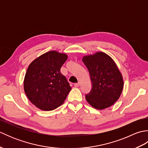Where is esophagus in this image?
Returning <instances> with one entry per match:
<instances>
[{
	"instance_id": "1",
	"label": "esophagus",
	"mask_w": 148,
	"mask_h": 148,
	"mask_svg": "<svg viewBox=\"0 0 148 148\" xmlns=\"http://www.w3.org/2000/svg\"><path fill=\"white\" fill-rule=\"evenodd\" d=\"M74 86L76 87V88H77V87H79V85H80V84H79V83H75L74 84Z\"/></svg>"
}]
</instances>
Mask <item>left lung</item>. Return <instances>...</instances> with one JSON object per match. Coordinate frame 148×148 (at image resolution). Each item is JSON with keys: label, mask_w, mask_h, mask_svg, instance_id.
Returning a JSON list of instances; mask_svg holds the SVG:
<instances>
[{"label": "left lung", "mask_w": 148, "mask_h": 148, "mask_svg": "<svg viewBox=\"0 0 148 148\" xmlns=\"http://www.w3.org/2000/svg\"><path fill=\"white\" fill-rule=\"evenodd\" d=\"M82 60L88 69L92 88L86 95V101L93 108L102 110L112 106L123 89V78L111 56L98 51L84 55Z\"/></svg>", "instance_id": "obj_1"}]
</instances>
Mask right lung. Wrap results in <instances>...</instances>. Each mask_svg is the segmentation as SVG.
I'll return each mask as SVG.
<instances>
[{"label":"right lung","instance_id":"add662e5","mask_svg":"<svg viewBox=\"0 0 148 148\" xmlns=\"http://www.w3.org/2000/svg\"><path fill=\"white\" fill-rule=\"evenodd\" d=\"M66 53L50 51L39 56L28 67L23 81L27 98L42 111H52L64 103L72 88L60 69Z\"/></svg>","mask_w":148,"mask_h":148}]
</instances>
